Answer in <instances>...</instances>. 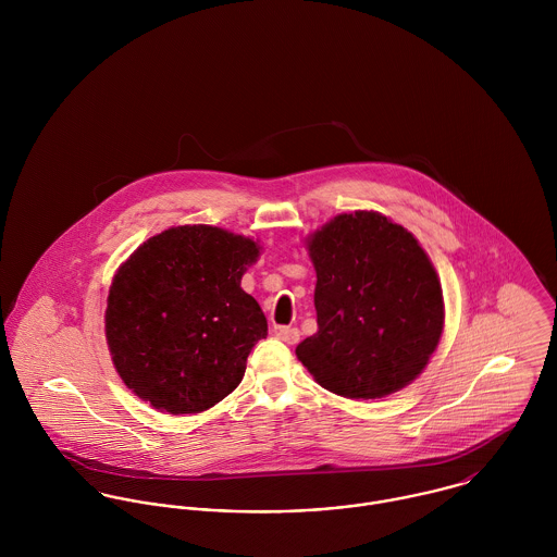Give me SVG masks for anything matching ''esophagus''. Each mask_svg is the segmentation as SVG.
<instances>
[{
	"instance_id": "34e87169",
	"label": "esophagus",
	"mask_w": 557,
	"mask_h": 557,
	"mask_svg": "<svg viewBox=\"0 0 557 557\" xmlns=\"http://www.w3.org/2000/svg\"><path fill=\"white\" fill-rule=\"evenodd\" d=\"M276 336L289 345H296L300 341V330L298 327H289V325H283L276 330Z\"/></svg>"
}]
</instances>
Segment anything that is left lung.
I'll list each match as a JSON object with an SVG mask.
<instances>
[{"label": "left lung", "instance_id": "8db88e82", "mask_svg": "<svg viewBox=\"0 0 557 557\" xmlns=\"http://www.w3.org/2000/svg\"><path fill=\"white\" fill-rule=\"evenodd\" d=\"M318 272V332L296 347L319 386L382 398L411 384L444 330L437 272L405 227L380 212L338 214L307 239Z\"/></svg>", "mask_w": 557, "mask_h": 557}]
</instances>
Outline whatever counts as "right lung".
<instances>
[{
	"label": "right lung",
	"mask_w": 557,
	"mask_h": 557,
	"mask_svg": "<svg viewBox=\"0 0 557 557\" xmlns=\"http://www.w3.org/2000/svg\"><path fill=\"white\" fill-rule=\"evenodd\" d=\"M257 242L210 225L144 242L113 276L104 332L122 382L154 409L199 413L238 388L268 321L242 287Z\"/></svg>",
	"instance_id": "obj_1"
}]
</instances>
